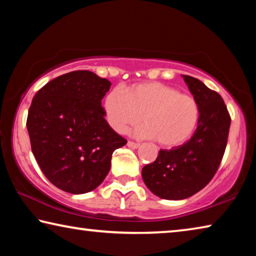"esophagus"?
Returning a JSON list of instances; mask_svg holds the SVG:
<instances>
[{"label": "esophagus", "mask_w": 256, "mask_h": 256, "mask_svg": "<svg viewBox=\"0 0 256 256\" xmlns=\"http://www.w3.org/2000/svg\"><path fill=\"white\" fill-rule=\"evenodd\" d=\"M138 146H140V144H138V142H134V141H128V148L136 149V148H138Z\"/></svg>", "instance_id": "obj_1"}]
</instances>
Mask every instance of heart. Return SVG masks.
Instances as JSON below:
<instances>
[{
    "label": "heart",
    "instance_id": "1",
    "mask_svg": "<svg viewBox=\"0 0 256 256\" xmlns=\"http://www.w3.org/2000/svg\"><path fill=\"white\" fill-rule=\"evenodd\" d=\"M104 108L108 124L118 133L136 126L144 116L146 124L138 128V136L157 138L166 148L183 144L200 118L196 98L160 82L138 84L126 92L116 86L108 92Z\"/></svg>",
    "mask_w": 256,
    "mask_h": 256
}]
</instances>
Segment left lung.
<instances>
[{
  "label": "left lung",
  "mask_w": 256,
  "mask_h": 256,
  "mask_svg": "<svg viewBox=\"0 0 256 256\" xmlns=\"http://www.w3.org/2000/svg\"><path fill=\"white\" fill-rule=\"evenodd\" d=\"M183 79L200 108L196 133L184 144L160 149L157 159L142 168L146 188L166 200H183L209 184L222 160L232 122L218 92L196 78Z\"/></svg>",
  "instance_id": "1"
}]
</instances>
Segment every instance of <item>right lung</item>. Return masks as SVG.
<instances>
[{
    "instance_id": "right-lung-1",
    "label": "right lung",
    "mask_w": 256,
    "mask_h": 256,
    "mask_svg": "<svg viewBox=\"0 0 256 256\" xmlns=\"http://www.w3.org/2000/svg\"><path fill=\"white\" fill-rule=\"evenodd\" d=\"M110 82L90 71L55 78L37 92L28 110L32 151L52 184L72 194L90 192L110 170L126 138L105 120L102 99Z\"/></svg>"
}]
</instances>
